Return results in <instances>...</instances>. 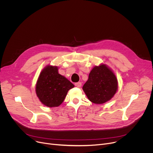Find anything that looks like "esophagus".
I'll return each instance as SVG.
<instances>
[{
  "mask_svg": "<svg viewBox=\"0 0 153 153\" xmlns=\"http://www.w3.org/2000/svg\"><path fill=\"white\" fill-rule=\"evenodd\" d=\"M75 86H76L77 88H80V87L81 86V82H78V83H76L75 84Z\"/></svg>",
  "mask_w": 153,
  "mask_h": 153,
  "instance_id": "1",
  "label": "esophagus"
}]
</instances>
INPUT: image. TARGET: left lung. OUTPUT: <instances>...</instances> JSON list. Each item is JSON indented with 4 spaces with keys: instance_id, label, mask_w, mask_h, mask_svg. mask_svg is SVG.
Instances as JSON below:
<instances>
[{
    "instance_id": "1",
    "label": "left lung",
    "mask_w": 153,
    "mask_h": 153,
    "mask_svg": "<svg viewBox=\"0 0 153 153\" xmlns=\"http://www.w3.org/2000/svg\"><path fill=\"white\" fill-rule=\"evenodd\" d=\"M83 89L91 102L102 104L110 100L115 94L117 80L107 65L101 64L92 68Z\"/></svg>"
}]
</instances>
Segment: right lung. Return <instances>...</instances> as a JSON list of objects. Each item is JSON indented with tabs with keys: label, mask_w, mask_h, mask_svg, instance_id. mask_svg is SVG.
<instances>
[{
	"label": "right lung",
	"mask_w": 153,
	"mask_h": 153,
	"mask_svg": "<svg viewBox=\"0 0 153 153\" xmlns=\"http://www.w3.org/2000/svg\"><path fill=\"white\" fill-rule=\"evenodd\" d=\"M73 88L74 84L58 74L57 67L48 65L41 72L36 91L43 105L48 107H56L63 102L68 90Z\"/></svg>",
	"instance_id": "1"
}]
</instances>
